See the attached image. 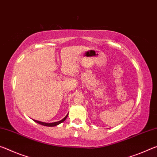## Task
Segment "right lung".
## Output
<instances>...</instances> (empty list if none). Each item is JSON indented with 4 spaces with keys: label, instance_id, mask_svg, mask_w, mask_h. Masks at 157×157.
Segmentation results:
<instances>
[{
    "label": "right lung",
    "instance_id": "add662e5",
    "mask_svg": "<svg viewBox=\"0 0 157 157\" xmlns=\"http://www.w3.org/2000/svg\"><path fill=\"white\" fill-rule=\"evenodd\" d=\"M67 115L68 114L66 115V116L63 118V120H60V121L58 122H52V123H46V122H40V121H37V120H33L35 122L38 123V124H42V125H44V126H47V127H55V126H57L59 124H60V123L63 122L65 120H66V118L67 117Z\"/></svg>",
    "mask_w": 157,
    "mask_h": 157
}]
</instances>
